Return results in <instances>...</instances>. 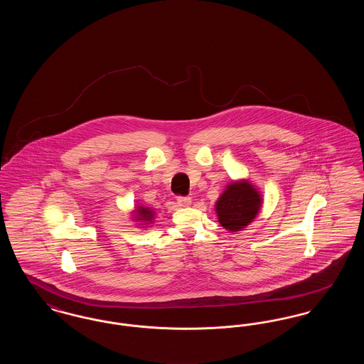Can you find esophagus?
Masks as SVG:
<instances>
[{"label":"esophagus","mask_w":364,"mask_h":364,"mask_svg":"<svg viewBox=\"0 0 364 364\" xmlns=\"http://www.w3.org/2000/svg\"><path fill=\"white\" fill-rule=\"evenodd\" d=\"M191 198L190 196H177V205L180 206V208H187V206H190L191 205Z\"/></svg>","instance_id":"1"}]
</instances>
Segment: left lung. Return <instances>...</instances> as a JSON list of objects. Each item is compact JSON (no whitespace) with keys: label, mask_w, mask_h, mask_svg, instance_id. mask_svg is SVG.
Instances as JSON below:
<instances>
[{"label":"left lung","mask_w":364,"mask_h":364,"mask_svg":"<svg viewBox=\"0 0 364 364\" xmlns=\"http://www.w3.org/2000/svg\"><path fill=\"white\" fill-rule=\"evenodd\" d=\"M260 202L258 191L250 183L237 181L229 184L215 205L220 224L230 232L240 230L257 217Z\"/></svg>","instance_id":"8db88e82"}]
</instances>
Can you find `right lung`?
<instances>
[{
	"instance_id": "right-lung-1",
	"label": "right lung",
	"mask_w": 364,
	"mask_h": 364,
	"mask_svg": "<svg viewBox=\"0 0 364 364\" xmlns=\"http://www.w3.org/2000/svg\"><path fill=\"white\" fill-rule=\"evenodd\" d=\"M135 213H138L136 214L138 220H140V221H147V223H150L153 220V215H154L153 211L147 208H139V210H136Z\"/></svg>"
}]
</instances>
